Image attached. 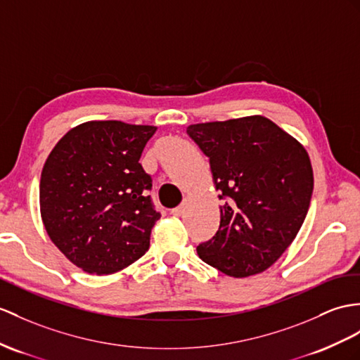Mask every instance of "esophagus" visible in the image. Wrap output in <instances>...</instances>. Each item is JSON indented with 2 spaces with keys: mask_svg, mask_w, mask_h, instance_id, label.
<instances>
[{
  "mask_svg": "<svg viewBox=\"0 0 360 360\" xmlns=\"http://www.w3.org/2000/svg\"><path fill=\"white\" fill-rule=\"evenodd\" d=\"M185 209H186V206H185V205H181V206H179V207L172 209V210H171V214H172L174 217H181L183 214H185Z\"/></svg>",
  "mask_w": 360,
  "mask_h": 360,
  "instance_id": "34e87169",
  "label": "esophagus"
}]
</instances>
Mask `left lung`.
Wrapping results in <instances>:
<instances>
[{
  "label": "left lung",
  "instance_id": "obj_1",
  "mask_svg": "<svg viewBox=\"0 0 360 360\" xmlns=\"http://www.w3.org/2000/svg\"><path fill=\"white\" fill-rule=\"evenodd\" d=\"M209 157L221 194L220 227L197 248L209 266L233 278L274 266L309 212L313 169L305 148L264 116L189 125Z\"/></svg>",
  "mask_w": 360,
  "mask_h": 360
}]
</instances>
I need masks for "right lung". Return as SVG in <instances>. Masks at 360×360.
<instances>
[{
	"instance_id": "obj_1",
	"label": "right lung",
	"mask_w": 360,
	"mask_h": 360,
	"mask_svg": "<svg viewBox=\"0 0 360 360\" xmlns=\"http://www.w3.org/2000/svg\"><path fill=\"white\" fill-rule=\"evenodd\" d=\"M155 131L120 120L85 122L70 129L44 163V227L65 258L86 274H114L150 248L160 214L148 195L151 177L139 160Z\"/></svg>"
}]
</instances>
